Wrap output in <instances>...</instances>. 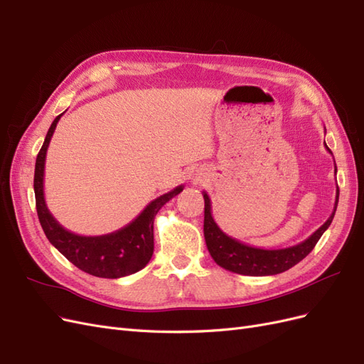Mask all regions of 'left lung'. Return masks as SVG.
Returning a JSON list of instances; mask_svg holds the SVG:
<instances>
[{"label": "left lung", "mask_w": 364, "mask_h": 364, "mask_svg": "<svg viewBox=\"0 0 364 364\" xmlns=\"http://www.w3.org/2000/svg\"><path fill=\"white\" fill-rule=\"evenodd\" d=\"M328 149V146L325 144ZM331 153V150L328 149ZM333 155V153H331ZM337 173V168H334ZM205 199V222H203V234L206 247L211 253L213 259L229 272L238 274H246V277H269V274H278L285 270L291 269L297 262L302 261L308 253H310L316 243L323 235L325 230L331 225L337 203H338V186L336 193L334 211L329 215L326 222L318 228L313 235L308 237L302 243L285 247V249H259L252 247L249 245L241 243V241L226 235L218 225L214 222L211 213V200L209 196L203 193Z\"/></svg>", "instance_id": "8db88e82"}]
</instances>
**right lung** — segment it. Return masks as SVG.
<instances>
[{
    "mask_svg": "<svg viewBox=\"0 0 364 364\" xmlns=\"http://www.w3.org/2000/svg\"><path fill=\"white\" fill-rule=\"evenodd\" d=\"M62 114L54 118L46 141L38 153L35 167V197L36 211L41 226L50 243L62 255L71 261L75 267L98 278L117 279L136 273L147 266L153 255V222L159 209L178 196L183 185L176 186L170 193L159 196L150 202L134 222L121 228L112 234L85 237L77 235L65 229L48 211L46 197H43V170H46V156Z\"/></svg>",
    "mask_w": 364,
    "mask_h": 364,
    "instance_id": "right-lung-1",
    "label": "right lung"
}]
</instances>
